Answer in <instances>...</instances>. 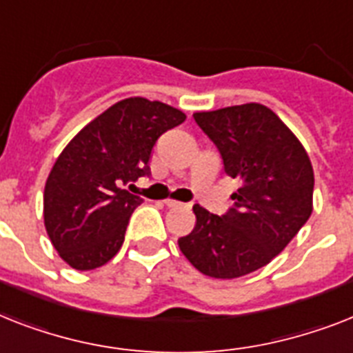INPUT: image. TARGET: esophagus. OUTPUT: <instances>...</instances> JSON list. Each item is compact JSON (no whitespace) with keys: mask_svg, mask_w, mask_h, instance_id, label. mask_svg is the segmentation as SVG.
I'll list each match as a JSON object with an SVG mask.
<instances>
[{"mask_svg":"<svg viewBox=\"0 0 353 353\" xmlns=\"http://www.w3.org/2000/svg\"><path fill=\"white\" fill-rule=\"evenodd\" d=\"M165 205H167L168 208H183V206H186L185 203L176 201V199H165Z\"/></svg>","mask_w":353,"mask_h":353,"instance_id":"obj_1","label":"esophagus"}]
</instances>
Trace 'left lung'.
Segmentation results:
<instances>
[{"label": "left lung", "instance_id": "left-lung-1", "mask_svg": "<svg viewBox=\"0 0 353 353\" xmlns=\"http://www.w3.org/2000/svg\"><path fill=\"white\" fill-rule=\"evenodd\" d=\"M194 119L221 154L226 174L241 186L223 217L194 205L196 225L177 245L205 276H246L285 250L308 221L314 210L310 157L276 112L261 103L196 112Z\"/></svg>", "mask_w": 353, "mask_h": 353}]
</instances>
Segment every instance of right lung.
Segmentation results:
<instances>
[{"label":"right lung","instance_id":"1","mask_svg":"<svg viewBox=\"0 0 353 353\" xmlns=\"http://www.w3.org/2000/svg\"><path fill=\"white\" fill-rule=\"evenodd\" d=\"M181 110L147 97H127L94 117L57 156L43 194V221L68 266L87 272L116 256L141 197L125 185L148 176L163 132L181 125Z\"/></svg>","mask_w":353,"mask_h":353}]
</instances>
